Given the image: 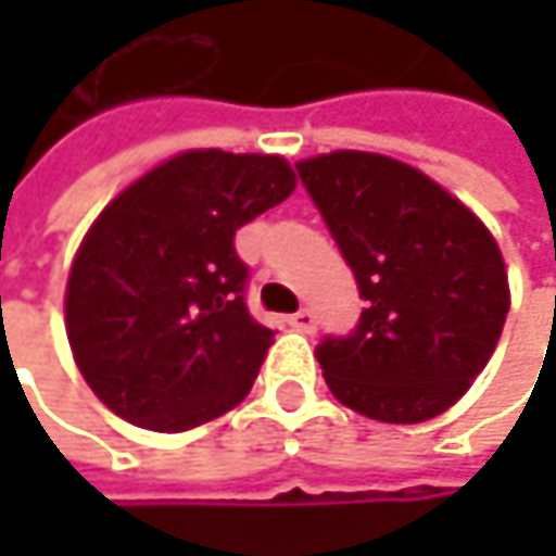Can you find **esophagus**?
Listing matches in <instances>:
<instances>
[{"label":"esophagus","instance_id":"esophagus-1","mask_svg":"<svg viewBox=\"0 0 556 556\" xmlns=\"http://www.w3.org/2000/svg\"><path fill=\"white\" fill-rule=\"evenodd\" d=\"M289 325H292L295 331L312 334V331H315V312H312V308H299L295 315H289Z\"/></svg>","mask_w":556,"mask_h":556}]
</instances>
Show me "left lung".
I'll return each mask as SVG.
<instances>
[{
    "instance_id": "obj_1",
    "label": "left lung",
    "mask_w": 556,
    "mask_h": 556,
    "mask_svg": "<svg viewBox=\"0 0 556 556\" xmlns=\"http://www.w3.org/2000/svg\"><path fill=\"white\" fill-rule=\"evenodd\" d=\"M295 169L367 302L348 338L315 351L328 389L389 425L447 412L490 364L508 315L496 238L421 169L383 154L334 151Z\"/></svg>"
}]
</instances>
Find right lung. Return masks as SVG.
<instances>
[{"label": "right lung", "mask_w": 556, "mask_h": 556, "mask_svg": "<svg viewBox=\"0 0 556 556\" xmlns=\"http://www.w3.org/2000/svg\"><path fill=\"white\" fill-rule=\"evenodd\" d=\"M277 154L186 151L118 192L66 279V338L89 389L125 421L189 431L254 387L274 331L244 302L235 231L279 205Z\"/></svg>", "instance_id": "1"}]
</instances>
